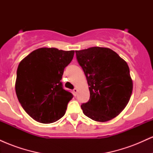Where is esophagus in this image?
Listing matches in <instances>:
<instances>
[{
  "label": "esophagus",
  "mask_w": 153,
  "mask_h": 153,
  "mask_svg": "<svg viewBox=\"0 0 153 153\" xmlns=\"http://www.w3.org/2000/svg\"><path fill=\"white\" fill-rule=\"evenodd\" d=\"M73 94H74L75 96H76V94H77V92H78V89L76 88H74L73 89Z\"/></svg>",
  "instance_id": "esophagus-1"
}]
</instances>
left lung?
<instances>
[{
    "mask_svg": "<svg viewBox=\"0 0 153 153\" xmlns=\"http://www.w3.org/2000/svg\"><path fill=\"white\" fill-rule=\"evenodd\" d=\"M75 53L90 91L89 101L81 105L82 112L96 122L114 119L127 106L132 92L127 63L106 47H94Z\"/></svg>",
    "mask_w": 153,
    "mask_h": 153,
    "instance_id": "left-lung-1",
    "label": "left lung"
}]
</instances>
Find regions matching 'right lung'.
<instances>
[{
  "instance_id": "1",
  "label": "right lung",
  "mask_w": 153,
  "mask_h": 153,
  "mask_svg": "<svg viewBox=\"0 0 153 153\" xmlns=\"http://www.w3.org/2000/svg\"><path fill=\"white\" fill-rule=\"evenodd\" d=\"M74 53L73 50L42 47L33 51L19 63L15 85L17 98L26 113L36 122L50 124L65 114L73 96L63 88L60 80Z\"/></svg>"
}]
</instances>
